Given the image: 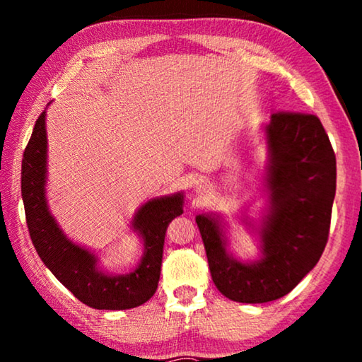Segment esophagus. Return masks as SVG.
<instances>
[{"label": "esophagus", "mask_w": 362, "mask_h": 362, "mask_svg": "<svg viewBox=\"0 0 362 362\" xmlns=\"http://www.w3.org/2000/svg\"><path fill=\"white\" fill-rule=\"evenodd\" d=\"M196 188H198V189H201V183H199V185H196Z\"/></svg>", "instance_id": "obj_1"}]
</instances>
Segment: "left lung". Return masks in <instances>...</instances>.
I'll use <instances>...</instances> for the list:
<instances>
[{"mask_svg":"<svg viewBox=\"0 0 362 362\" xmlns=\"http://www.w3.org/2000/svg\"><path fill=\"white\" fill-rule=\"evenodd\" d=\"M272 214L262 230L263 257L241 263L225 250L217 220L196 217L214 284L241 303L284 297L321 259L329 240L337 161L316 115L278 112L267 126Z\"/></svg>","mask_w":362,"mask_h":362,"instance_id":"left-lung-1","label":"left lung"}]
</instances>
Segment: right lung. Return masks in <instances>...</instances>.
<instances>
[{
  "mask_svg": "<svg viewBox=\"0 0 362 362\" xmlns=\"http://www.w3.org/2000/svg\"><path fill=\"white\" fill-rule=\"evenodd\" d=\"M46 112L33 127L22 159V199L27 226L36 252L54 276L78 300L97 310H129L145 303L158 289L166 230L183 214V196L148 201L140 207L134 228L144 238L145 254L137 269L126 276H107L97 269L95 257L66 240L47 211L46 182Z\"/></svg>",
  "mask_w": 362,
  "mask_h": 362,
  "instance_id": "add662e5",
  "label": "right lung"
}]
</instances>
